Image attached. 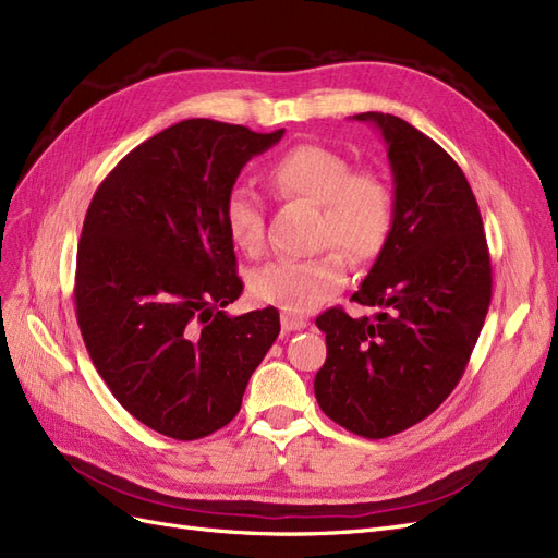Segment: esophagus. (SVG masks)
<instances>
[{"mask_svg":"<svg viewBox=\"0 0 558 558\" xmlns=\"http://www.w3.org/2000/svg\"><path fill=\"white\" fill-rule=\"evenodd\" d=\"M281 328L283 330H302V328H307V318H302V316H293V314H281Z\"/></svg>","mask_w":558,"mask_h":558,"instance_id":"esophagus-1","label":"esophagus"}]
</instances>
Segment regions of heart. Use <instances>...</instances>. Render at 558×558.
I'll return each mask as SVG.
<instances>
[{"mask_svg": "<svg viewBox=\"0 0 558 558\" xmlns=\"http://www.w3.org/2000/svg\"><path fill=\"white\" fill-rule=\"evenodd\" d=\"M267 183L279 197L318 202V242L342 246L351 260L377 258L391 238L396 199L377 172L353 170L349 158L320 144L286 150L267 170ZM223 226L230 242L248 256L265 244V205L248 189H234L223 202ZM347 283V256L328 248L314 258H277L248 279L251 295L289 314H310Z\"/></svg>", "mask_w": 558, "mask_h": 558, "instance_id": "obj_1", "label": "heart"}]
</instances>
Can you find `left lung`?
Masks as SVG:
<instances>
[{"label":"left lung","instance_id":"left-lung-1","mask_svg":"<svg viewBox=\"0 0 558 558\" xmlns=\"http://www.w3.org/2000/svg\"><path fill=\"white\" fill-rule=\"evenodd\" d=\"M353 118L381 132L396 221L351 295L381 312L316 318L328 356L314 393L335 424L381 440L433 414L463 377L492 302V260L477 199L447 150L398 116Z\"/></svg>","mask_w":558,"mask_h":558}]
</instances>
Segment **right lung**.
Instances as JSON below:
<instances>
[{"instance_id":"obj_1","label":"right lung","mask_w":558,"mask_h":558,"mask_svg":"<svg viewBox=\"0 0 558 558\" xmlns=\"http://www.w3.org/2000/svg\"><path fill=\"white\" fill-rule=\"evenodd\" d=\"M281 137L189 118L132 148L83 221V342L113 398L174 440L230 424L279 335L275 307L226 312L244 283L221 214L242 167Z\"/></svg>"}]
</instances>
